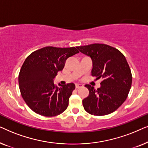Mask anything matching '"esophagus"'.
Instances as JSON below:
<instances>
[{"instance_id": "34e87169", "label": "esophagus", "mask_w": 148, "mask_h": 148, "mask_svg": "<svg viewBox=\"0 0 148 148\" xmlns=\"http://www.w3.org/2000/svg\"><path fill=\"white\" fill-rule=\"evenodd\" d=\"M82 87H83V85H82V84H77L75 85V88H76L77 89H78V88H82Z\"/></svg>"}]
</instances>
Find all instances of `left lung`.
I'll return each instance as SVG.
<instances>
[{
  "mask_svg": "<svg viewBox=\"0 0 148 148\" xmlns=\"http://www.w3.org/2000/svg\"><path fill=\"white\" fill-rule=\"evenodd\" d=\"M77 48L92 58V75L102 79L100 88L86 84L89 96L82 101L89 114L103 116L118 109L126 100L132 84V75L125 56L116 48L92 44Z\"/></svg>",
  "mask_w": 148,
  "mask_h": 148,
  "instance_id": "1",
  "label": "left lung"
}]
</instances>
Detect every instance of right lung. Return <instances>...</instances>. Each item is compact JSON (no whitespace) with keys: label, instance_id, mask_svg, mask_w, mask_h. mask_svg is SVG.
Returning a JSON list of instances; mask_svg holds the SVG:
<instances>
[{"label":"right lung","instance_id":"obj_1","mask_svg":"<svg viewBox=\"0 0 148 148\" xmlns=\"http://www.w3.org/2000/svg\"><path fill=\"white\" fill-rule=\"evenodd\" d=\"M79 52L75 47L46 46L26 58L19 72V86L22 98L34 112L54 116L66 110L75 85L59 84L58 88L54 79L63 69L66 59Z\"/></svg>","mask_w":148,"mask_h":148}]
</instances>
